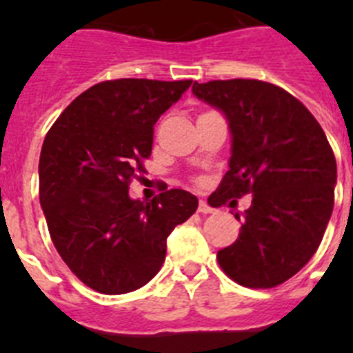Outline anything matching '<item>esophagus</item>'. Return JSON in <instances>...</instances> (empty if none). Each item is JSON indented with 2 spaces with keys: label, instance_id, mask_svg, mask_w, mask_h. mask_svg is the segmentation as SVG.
Returning <instances> with one entry per match:
<instances>
[{
  "label": "esophagus",
  "instance_id": "obj_1",
  "mask_svg": "<svg viewBox=\"0 0 353 353\" xmlns=\"http://www.w3.org/2000/svg\"><path fill=\"white\" fill-rule=\"evenodd\" d=\"M198 212H199V214H214L215 210L210 207V205L207 203V201H199Z\"/></svg>",
  "mask_w": 353,
  "mask_h": 353
}]
</instances>
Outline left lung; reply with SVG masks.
<instances>
[{
  "mask_svg": "<svg viewBox=\"0 0 353 353\" xmlns=\"http://www.w3.org/2000/svg\"><path fill=\"white\" fill-rule=\"evenodd\" d=\"M192 93L219 109L232 134L230 168L208 203L252 194L251 207L235 214L244 219L239 239L217 252L221 269L248 288L281 285L316 252L334 207L338 173L325 132L276 84L208 81Z\"/></svg>",
  "mask_w": 353,
  "mask_h": 353,
  "instance_id": "obj_1",
  "label": "left lung"
}]
</instances>
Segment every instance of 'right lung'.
I'll use <instances>...</instances> for the list:
<instances>
[{"mask_svg":"<svg viewBox=\"0 0 353 353\" xmlns=\"http://www.w3.org/2000/svg\"><path fill=\"white\" fill-rule=\"evenodd\" d=\"M192 81H104L72 102L43 139L39 194L56 251L86 286L141 288L161 270L166 240L198 208L183 189L150 203L129 183L152 154L154 125Z\"/></svg>","mask_w":353,"mask_h":353,"instance_id":"1","label":"right lung"}]
</instances>
